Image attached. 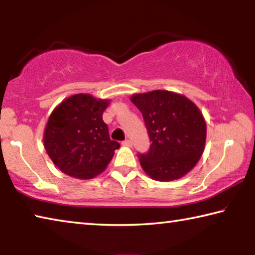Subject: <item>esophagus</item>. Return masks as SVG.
I'll return each mask as SVG.
<instances>
[{"label":"esophagus","instance_id":"obj_1","mask_svg":"<svg viewBox=\"0 0 255 255\" xmlns=\"http://www.w3.org/2000/svg\"><path fill=\"white\" fill-rule=\"evenodd\" d=\"M123 145H124V146H128V147H131V146H132V143H131V140L126 139V140H124V141H123Z\"/></svg>","mask_w":255,"mask_h":255}]
</instances>
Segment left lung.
<instances>
[{
	"mask_svg": "<svg viewBox=\"0 0 255 255\" xmlns=\"http://www.w3.org/2000/svg\"><path fill=\"white\" fill-rule=\"evenodd\" d=\"M130 100L143 115L152 141L147 153L138 154L143 170L162 182L182 178L205 149L207 129L199 108L164 90L133 94Z\"/></svg>",
	"mask_w": 255,
	"mask_h": 255,
	"instance_id": "1",
	"label": "left lung"
}]
</instances>
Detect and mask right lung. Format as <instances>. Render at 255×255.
Wrapping results in <instances>:
<instances>
[{
  "mask_svg": "<svg viewBox=\"0 0 255 255\" xmlns=\"http://www.w3.org/2000/svg\"><path fill=\"white\" fill-rule=\"evenodd\" d=\"M109 100L74 94L51 112L44 133V146L51 161L70 176L92 179L106 167L120 147L111 140L102 119Z\"/></svg>",
  "mask_w": 255,
  "mask_h": 255,
  "instance_id": "obj_1",
  "label": "right lung"
}]
</instances>
